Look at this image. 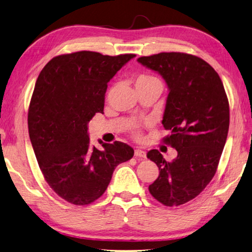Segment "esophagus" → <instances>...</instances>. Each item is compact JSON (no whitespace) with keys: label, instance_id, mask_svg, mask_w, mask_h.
Returning <instances> with one entry per match:
<instances>
[{"label":"esophagus","instance_id":"34e87169","mask_svg":"<svg viewBox=\"0 0 252 252\" xmlns=\"http://www.w3.org/2000/svg\"><path fill=\"white\" fill-rule=\"evenodd\" d=\"M135 156L138 157V158H146V151L141 150V149H136Z\"/></svg>","mask_w":252,"mask_h":252}]
</instances>
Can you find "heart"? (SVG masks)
Wrapping results in <instances>:
<instances>
[{"label":"heart","mask_w":252,"mask_h":252,"mask_svg":"<svg viewBox=\"0 0 252 252\" xmlns=\"http://www.w3.org/2000/svg\"><path fill=\"white\" fill-rule=\"evenodd\" d=\"M154 79H156V78H154V77H151V75H140V77L137 79V81H136V83L137 82H142V81H149V80H154ZM135 134H136V136H138L139 134L137 131H135Z\"/></svg>","instance_id":"b5f03b06"}]
</instances>
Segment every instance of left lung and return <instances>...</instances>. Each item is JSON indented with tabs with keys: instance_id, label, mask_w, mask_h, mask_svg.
Here are the masks:
<instances>
[{
	"instance_id": "1",
	"label": "left lung",
	"mask_w": 252,
	"mask_h": 252,
	"mask_svg": "<svg viewBox=\"0 0 252 252\" xmlns=\"http://www.w3.org/2000/svg\"><path fill=\"white\" fill-rule=\"evenodd\" d=\"M137 60L168 84L162 125L171 134L162 140L178 151L170 162L157 149L148 151L160 171L149 192L165 206L182 205L216 173L229 128L228 98L214 68L196 56L160 52Z\"/></svg>"
}]
</instances>
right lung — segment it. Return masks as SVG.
<instances>
[{"instance_id":"1","label":"right lung","mask_w":252,"mask_h":252,"mask_svg":"<svg viewBox=\"0 0 252 252\" xmlns=\"http://www.w3.org/2000/svg\"><path fill=\"white\" fill-rule=\"evenodd\" d=\"M134 54L78 51L52 58L40 71L28 108V132L46 182L74 205L106 191L118 164L134 149L124 142L90 146L88 123L103 113L107 83Z\"/></svg>"}]
</instances>
